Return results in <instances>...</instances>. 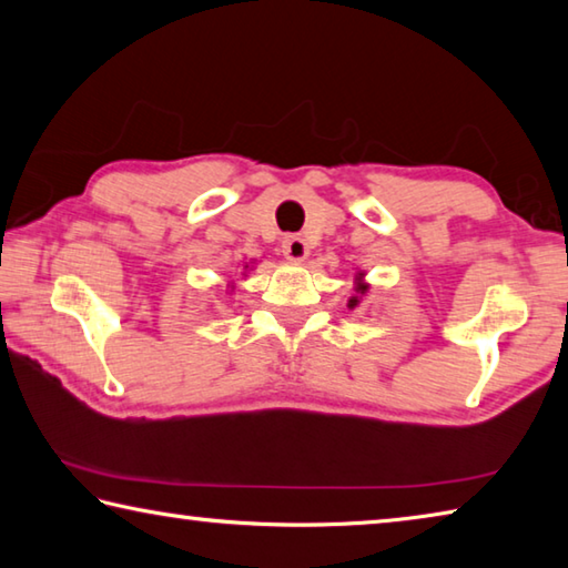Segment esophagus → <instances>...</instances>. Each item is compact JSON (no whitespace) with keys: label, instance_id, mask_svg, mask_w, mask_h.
Segmentation results:
<instances>
[{"label":"esophagus","instance_id":"obj_1","mask_svg":"<svg viewBox=\"0 0 568 568\" xmlns=\"http://www.w3.org/2000/svg\"><path fill=\"white\" fill-rule=\"evenodd\" d=\"M283 255L287 257V261H295L301 263L307 257V243L301 237V235H287L283 240Z\"/></svg>","mask_w":568,"mask_h":568}]
</instances>
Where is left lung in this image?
<instances>
[{"instance_id": "8db88e82", "label": "left lung", "mask_w": 568, "mask_h": 568, "mask_svg": "<svg viewBox=\"0 0 568 568\" xmlns=\"http://www.w3.org/2000/svg\"><path fill=\"white\" fill-rule=\"evenodd\" d=\"M358 277H363V273H358ZM355 291H358V293H365V291H368V285H363V283H358V287H355ZM351 307H355V305H358V297H351V303H348Z\"/></svg>"}]
</instances>
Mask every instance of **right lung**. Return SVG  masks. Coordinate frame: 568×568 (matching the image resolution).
<instances>
[{"mask_svg": "<svg viewBox=\"0 0 568 568\" xmlns=\"http://www.w3.org/2000/svg\"><path fill=\"white\" fill-rule=\"evenodd\" d=\"M245 267H247V265H245Z\"/></svg>", "mask_w": 568, "mask_h": 568, "instance_id": "1", "label": "right lung"}]
</instances>
